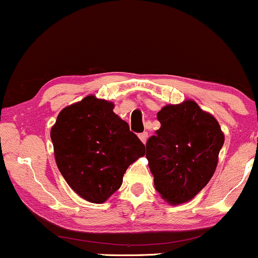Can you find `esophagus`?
Returning <instances> with one entry per match:
<instances>
[{"label": "esophagus", "instance_id": "1", "mask_svg": "<svg viewBox=\"0 0 258 258\" xmlns=\"http://www.w3.org/2000/svg\"><path fill=\"white\" fill-rule=\"evenodd\" d=\"M138 137H139V139H141V141H142V143L146 144V143H147V139H148V132H142V133H139Z\"/></svg>", "mask_w": 258, "mask_h": 258}]
</instances>
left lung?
I'll use <instances>...</instances> for the list:
<instances>
[{
	"label": "left lung",
	"mask_w": 258,
	"mask_h": 258,
	"mask_svg": "<svg viewBox=\"0 0 258 258\" xmlns=\"http://www.w3.org/2000/svg\"><path fill=\"white\" fill-rule=\"evenodd\" d=\"M158 120L161 127L148 139L146 156L158 193L179 205L214 176L224 135L218 121L190 99L165 105Z\"/></svg>",
	"instance_id": "obj_1"
}]
</instances>
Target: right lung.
I'll return each mask as SVG.
<instances>
[{
  "mask_svg": "<svg viewBox=\"0 0 258 258\" xmlns=\"http://www.w3.org/2000/svg\"><path fill=\"white\" fill-rule=\"evenodd\" d=\"M114 104L87 96L59 112L51 130L54 158L70 188L102 204L122 184L127 167L146 154V147Z\"/></svg>",
  "mask_w": 258,
  "mask_h": 258,
  "instance_id": "obj_1",
  "label": "right lung"
}]
</instances>
